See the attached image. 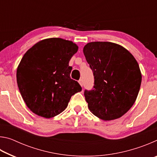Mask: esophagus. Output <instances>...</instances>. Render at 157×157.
I'll return each mask as SVG.
<instances>
[{"mask_svg": "<svg viewBox=\"0 0 157 157\" xmlns=\"http://www.w3.org/2000/svg\"><path fill=\"white\" fill-rule=\"evenodd\" d=\"M79 84L81 85V86H83V80H82V79H80L79 80Z\"/></svg>", "mask_w": 157, "mask_h": 157, "instance_id": "obj_1", "label": "esophagus"}]
</instances>
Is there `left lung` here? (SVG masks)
<instances>
[{
	"label": "left lung",
	"instance_id": "1",
	"mask_svg": "<svg viewBox=\"0 0 157 157\" xmlns=\"http://www.w3.org/2000/svg\"><path fill=\"white\" fill-rule=\"evenodd\" d=\"M83 52L94 76L93 89L84 91L89 110L103 121L120 118L139 94L142 79L139 63L128 50L111 42H91Z\"/></svg>",
	"mask_w": 157,
	"mask_h": 157
}]
</instances>
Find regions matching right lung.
<instances>
[{
	"mask_svg": "<svg viewBox=\"0 0 157 157\" xmlns=\"http://www.w3.org/2000/svg\"><path fill=\"white\" fill-rule=\"evenodd\" d=\"M78 46L61 38L44 39L23 55L17 71V80L27 107L46 118L58 115L67 107L72 95L82 91L71 78L69 61Z\"/></svg>",
	"mask_w": 157,
	"mask_h": 157,
	"instance_id": "right-lung-1",
	"label": "right lung"
}]
</instances>
